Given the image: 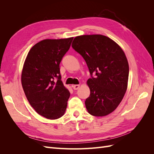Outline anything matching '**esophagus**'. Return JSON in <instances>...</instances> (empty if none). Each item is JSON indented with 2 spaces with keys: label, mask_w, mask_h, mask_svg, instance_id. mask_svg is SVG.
Instances as JSON below:
<instances>
[{
  "label": "esophagus",
  "mask_w": 154,
  "mask_h": 154,
  "mask_svg": "<svg viewBox=\"0 0 154 154\" xmlns=\"http://www.w3.org/2000/svg\"><path fill=\"white\" fill-rule=\"evenodd\" d=\"M74 90H78L80 88V85H74L72 86Z\"/></svg>",
  "instance_id": "1"
}]
</instances>
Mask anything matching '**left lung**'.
Segmentation results:
<instances>
[{
	"label": "left lung",
	"mask_w": 154,
	"mask_h": 154,
	"mask_svg": "<svg viewBox=\"0 0 154 154\" xmlns=\"http://www.w3.org/2000/svg\"><path fill=\"white\" fill-rule=\"evenodd\" d=\"M72 48L85 60L91 74L87 80L91 94L85 101L88 113L100 117L112 112L127 88L129 67L123 51L101 35L76 36Z\"/></svg>",
	"instance_id": "1"
}]
</instances>
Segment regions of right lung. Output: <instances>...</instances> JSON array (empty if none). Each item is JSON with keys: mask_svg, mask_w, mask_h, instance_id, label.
Segmentation results:
<instances>
[{"mask_svg": "<svg viewBox=\"0 0 154 154\" xmlns=\"http://www.w3.org/2000/svg\"><path fill=\"white\" fill-rule=\"evenodd\" d=\"M73 38L46 39L29 51L22 72L26 96L37 113L56 119L64 114L70 92L61 81L60 63Z\"/></svg>", "mask_w": 154, "mask_h": 154, "instance_id": "1", "label": "right lung"}]
</instances>
